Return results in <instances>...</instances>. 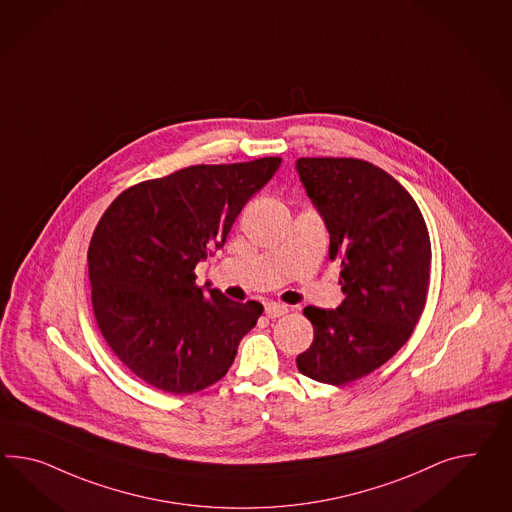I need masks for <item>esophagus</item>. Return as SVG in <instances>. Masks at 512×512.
Segmentation results:
<instances>
[{
    "instance_id": "1",
    "label": "esophagus",
    "mask_w": 512,
    "mask_h": 512,
    "mask_svg": "<svg viewBox=\"0 0 512 512\" xmlns=\"http://www.w3.org/2000/svg\"><path fill=\"white\" fill-rule=\"evenodd\" d=\"M288 312L289 310L286 304H276V302H271V304H267V306H265V315H267L269 319H276V317L288 314Z\"/></svg>"
}]
</instances>
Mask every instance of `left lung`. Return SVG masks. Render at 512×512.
<instances>
[{
    "instance_id": "obj_1",
    "label": "left lung",
    "mask_w": 512,
    "mask_h": 512,
    "mask_svg": "<svg viewBox=\"0 0 512 512\" xmlns=\"http://www.w3.org/2000/svg\"><path fill=\"white\" fill-rule=\"evenodd\" d=\"M306 195L321 213L330 260H340L345 299L306 306L312 345L302 375L341 386L388 362L412 336L427 301L431 239L418 204L386 171L353 158L297 159Z\"/></svg>"
}]
</instances>
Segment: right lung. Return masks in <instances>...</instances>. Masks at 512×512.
Returning a JSON list of instances; mask_svg holds the SVG:
<instances>
[{"label":"right lung","mask_w":512,"mask_h":512,"mask_svg":"<svg viewBox=\"0 0 512 512\" xmlns=\"http://www.w3.org/2000/svg\"><path fill=\"white\" fill-rule=\"evenodd\" d=\"M280 158L193 165L122 191L96 224L87 252L92 310L118 360L167 394L223 379L260 302L204 293L195 267L221 249Z\"/></svg>","instance_id":"right-lung-1"}]
</instances>
